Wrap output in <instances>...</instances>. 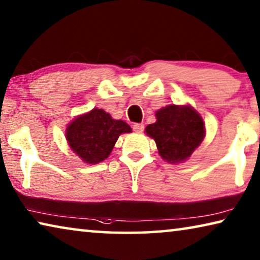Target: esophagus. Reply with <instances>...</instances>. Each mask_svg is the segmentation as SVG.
I'll return each instance as SVG.
<instances>
[{"mask_svg": "<svg viewBox=\"0 0 260 260\" xmlns=\"http://www.w3.org/2000/svg\"><path fill=\"white\" fill-rule=\"evenodd\" d=\"M133 129H134V131H136V133H143L144 125L139 124V123H135V124L133 125Z\"/></svg>", "mask_w": 260, "mask_h": 260, "instance_id": "1", "label": "esophagus"}]
</instances>
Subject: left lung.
Masks as SVG:
<instances>
[{"label": "left lung", "mask_w": 260, "mask_h": 260, "mask_svg": "<svg viewBox=\"0 0 260 260\" xmlns=\"http://www.w3.org/2000/svg\"><path fill=\"white\" fill-rule=\"evenodd\" d=\"M155 117L145 133L154 139L160 157L171 164L188 159L206 136L205 122L190 106L170 105L159 109Z\"/></svg>", "instance_id": "obj_1"}]
</instances>
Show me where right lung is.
<instances>
[{
  "mask_svg": "<svg viewBox=\"0 0 260 260\" xmlns=\"http://www.w3.org/2000/svg\"><path fill=\"white\" fill-rule=\"evenodd\" d=\"M131 133L122 119H114L105 110L94 108L78 116L66 129L69 145L87 164H99L108 158L119 135Z\"/></svg>",
  "mask_w": 260,
  "mask_h": 260,
  "instance_id": "obj_1",
  "label": "right lung"
}]
</instances>
